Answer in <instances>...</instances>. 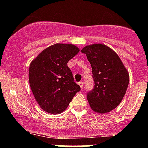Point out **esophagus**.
Masks as SVG:
<instances>
[{"instance_id": "34e87169", "label": "esophagus", "mask_w": 148, "mask_h": 148, "mask_svg": "<svg viewBox=\"0 0 148 148\" xmlns=\"http://www.w3.org/2000/svg\"><path fill=\"white\" fill-rule=\"evenodd\" d=\"M78 84L79 85V86L81 88H83V86H84V83L82 82H80L78 83Z\"/></svg>"}]
</instances>
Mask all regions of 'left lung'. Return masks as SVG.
I'll return each mask as SVG.
<instances>
[{"mask_svg":"<svg viewBox=\"0 0 148 148\" xmlns=\"http://www.w3.org/2000/svg\"><path fill=\"white\" fill-rule=\"evenodd\" d=\"M85 53L92 66L95 86L87 93V100L95 112L104 114L115 109L122 102L128 84L129 73L118 55L102 44L86 46Z\"/></svg>","mask_w":148,"mask_h":148,"instance_id":"obj_1","label":"left lung"}]
</instances>
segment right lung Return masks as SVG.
I'll use <instances>...</instances> for the list:
<instances>
[{
    "label": "right lung",
    "mask_w": 148,
    "mask_h": 148,
    "mask_svg": "<svg viewBox=\"0 0 148 148\" xmlns=\"http://www.w3.org/2000/svg\"><path fill=\"white\" fill-rule=\"evenodd\" d=\"M79 49L71 44H55L41 52L30 64L28 79L40 107L50 114H60L81 88L74 82L67 63Z\"/></svg>",
    "instance_id": "add662e5"
}]
</instances>
